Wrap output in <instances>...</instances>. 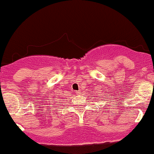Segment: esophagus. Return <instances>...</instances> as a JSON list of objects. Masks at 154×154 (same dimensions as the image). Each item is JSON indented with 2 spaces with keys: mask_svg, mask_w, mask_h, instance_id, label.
Masks as SVG:
<instances>
[{
  "mask_svg": "<svg viewBox=\"0 0 154 154\" xmlns=\"http://www.w3.org/2000/svg\"><path fill=\"white\" fill-rule=\"evenodd\" d=\"M76 93H77V94H79V92H78V91H77V92H76Z\"/></svg>",
  "mask_w": 154,
  "mask_h": 154,
  "instance_id": "obj_1",
  "label": "esophagus"
}]
</instances>
